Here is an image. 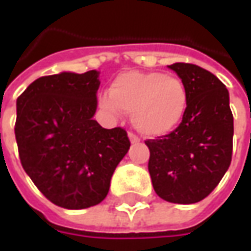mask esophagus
Wrapping results in <instances>:
<instances>
[{
	"instance_id": "34e87169",
	"label": "esophagus",
	"mask_w": 251,
	"mask_h": 251,
	"mask_svg": "<svg viewBox=\"0 0 251 251\" xmlns=\"http://www.w3.org/2000/svg\"><path fill=\"white\" fill-rule=\"evenodd\" d=\"M128 137H130V141L132 144H138V142H140V137L135 135L134 132H128Z\"/></svg>"
}]
</instances>
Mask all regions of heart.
<instances>
[{"label": "heart", "mask_w": 251, "mask_h": 251, "mask_svg": "<svg viewBox=\"0 0 251 251\" xmlns=\"http://www.w3.org/2000/svg\"><path fill=\"white\" fill-rule=\"evenodd\" d=\"M99 104L110 113H131V121L140 132L163 137L186 119L190 96L186 83L177 76L160 71H128L113 79Z\"/></svg>", "instance_id": "b5f03b06"}]
</instances>
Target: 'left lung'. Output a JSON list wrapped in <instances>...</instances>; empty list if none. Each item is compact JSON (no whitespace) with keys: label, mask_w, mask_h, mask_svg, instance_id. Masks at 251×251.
I'll use <instances>...</instances> for the list:
<instances>
[{"label":"left lung","mask_w":251,"mask_h":251,"mask_svg":"<svg viewBox=\"0 0 251 251\" xmlns=\"http://www.w3.org/2000/svg\"><path fill=\"white\" fill-rule=\"evenodd\" d=\"M186 83V119L168 135L147 140L148 170L155 193L175 204H194L209 196L226 173L233 148L229 92L214 74L187 63L169 65Z\"/></svg>","instance_id":"8db88e82"}]
</instances>
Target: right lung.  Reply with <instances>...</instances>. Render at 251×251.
Instances as JSON below:
<instances>
[{"label":"right lung","instance_id":"add662e5","mask_svg":"<svg viewBox=\"0 0 251 251\" xmlns=\"http://www.w3.org/2000/svg\"><path fill=\"white\" fill-rule=\"evenodd\" d=\"M99 73H61L32 82L16 100L19 159L44 197L67 209L101 202L130 150L127 131L93 120Z\"/></svg>","mask_w":251,"mask_h":251}]
</instances>
